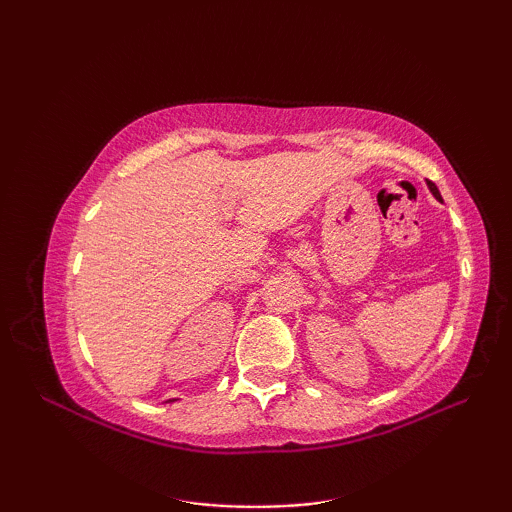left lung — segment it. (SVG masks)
<instances>
[{
    "label": "left lung",
    "mask_w": 512,
    "mask_h": 512,
    "mask_svg": "<svg viewBox=\"0 0 512 512\" xmlns=\"http://www.w3.org/2000/svg\"><path fill=\"white\" fill-rule=\"evenodd\" d=\"M429 189H431V193L433 195H436V198L442 202V195H440V191H438V187H436V184H433V182H429Z\"/></svg>",
    "instance_id": "obj_1"
}]
</instances>
